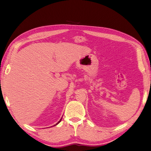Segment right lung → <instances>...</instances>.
I'll list each match as a JSON object with an SVG mask.
<instances>
[{
	"instance_id": "add662e5",
	"label": "right lung",
	"mask_w": 151,
	"mask_h": 151,
	"mask_svg": "<svg viewBox=\"0 0 151 151\" xmlns=\"http://www.w3.org/2000/svg\"><path fill=\"white\" fill-rule=\"evenodd\" d=\"M61 120H62V119H61V120H60V121H59V122H58V123H57V124H56V125H57V124H58V123H60V121H61Z\"/></svg>"
}]
</instances>
